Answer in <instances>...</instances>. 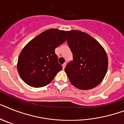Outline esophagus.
Listing matches in <instances>:
<instances>
[{"instance_id": "obj_1", "label": "esophagus", "mask_w": 124, "mask_h": 124, "mask_svg": "<svg viewBox=\"0 0 124 124\" xmlns=\"http://www.w3.org/2000/svg\"><path fill=\"white\" fill-rule=\"evenodd\" d=\"M66 63H64V64H62V66H63V70H64V68H65V66H66Z\"/></svg>"}]
</instances>
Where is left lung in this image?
<instances>
[{"instance_id":"1","label":"left lung","mask_w":124,"mask_h":124,"mask_svg":"<svg viewBox=\"0 0 124 124\" xmlns=\"http://www.w3.org/2000/svg\"><path fill=\"white\" fill-rule=\"evenodd\" d=\"M67 42L73 60L65 67L70 82L78 89L89 90L99 85L106 75L108 60L100 43L87 33L66 31Z\"/></svg>"}]
</instances>
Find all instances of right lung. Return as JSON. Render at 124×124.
Instances as JSON below:
<instances>
[{
  "instance_id": "add662e5",
  "label": "right lung",
  "mask_w": 124,
  "mask_h": 124,
  "mask_svg": "<svg viewBox=\"0 0 124 124\" xmlns=\"http://www.w3.org/2000/svg\"><path fill=\"white\" fill-rule=\"evenodd\" d=\"M66 40V31L55 28L47 30L30 40L18 58L17 69L21 79L33 87L51 83L63 68L55 49Z\"/></svg>"
}]
</instances>
